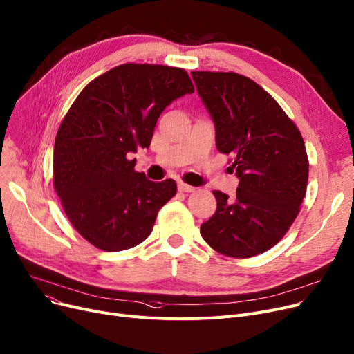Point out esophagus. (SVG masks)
<instances>
[{
    "label": "esophagus",
    "instance_id": "obj_1",
    "mask_svg": "<svg viewBox=\"0 0 354 354\" xmlns=\"http://www.w3.org/2000/svg\"><path fill=\"white\" fill-rule=\"evenodd\" d=\"M178 189H179V192H195V188L191 187V185H188V183H185V182L178 183Z\"/></svg>",
    "mask_w": 354,
    "mask_h": 354
}]
</instances>
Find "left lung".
<instances>
[{"mask_svg": "<svg viewBox=\"0 0 354 354\" xmlns=\"http://www.w3.org/2000/svg\"><path fill=\"white\" fill-rule=\"evenodd\" d=\"M215 122L216 149L239 178L234 198L214 191L215 214L201 235L216 252L250 258L272 248L300 212L308 158L299 127L254 80L234 71H192Z\"/></svg>", "mask_w": 354, "mask_h": 354, "instance_id": "left-lung-1", "label": "left lung"}]
</instances>
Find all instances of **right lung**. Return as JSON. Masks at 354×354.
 I'll return each instance as SVG.
<instances>
[{"label": "right lung", "instance_id": "add662e5", "mask_svg": "<svg viewBox=\"0 0 354 354\" xmlns=\"http://www.w3.org/2000/svg\"><path fill=\"white\" fill-rule=\"evenodd\" d=\"M192 91L183 68L126 63L91 80L73 102L54 142L53 185L87 243L116 252L151 235L176 182L146 179L129 155L149 147L165 107Z\"/></svg>", "mask_w": 354, "mask_h": 354}]
</instances>
